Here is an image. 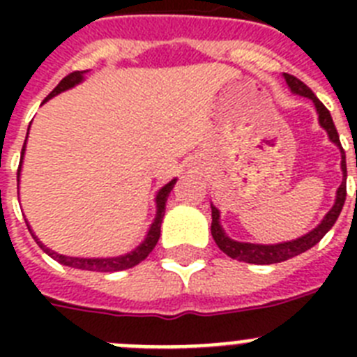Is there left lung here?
<instances>
[{
  "mask_svg": "<svg viewBox=\"0 0 357 357\" xmlns=\"http://www.w3.org/2000/svg\"><path fill=\"white\" fill-rule=\"evenodd\" d=\"M284 78L288 82L289 89L293 93L301 94V96L309 98V100H313L314 107L318 110V119H320V125L327 130L329 134L331 141L334 144H338L340 150H342V169H343V182L342 185L338 188V195H336V202H334L333 209L326 214L324 218V222L317 227L314 230H311L309 234L302 236V238L295 239V241H288V243H279V245H252V243H239L234 241V239L227 238L223 234L222 227H220V213H218L216 207L211 206L213 209V223H211V234H213L214 241L220 247V250L225 252L229 257L232 259L243 261V263H252V264H273V263H282V261H288L295 255L302 254V252L309 250L311 247H314L318 241H320L324 236L327 234L331 230V227L336 223L338 220L340 213L343 209V204H345V197H347V164H345V151H343L342 143H340V135L336 127H334V121L331 118V112L327 110V107L320 102L317 98V94L313 91L309 89L307 85L304 84L302 80H298L293 75H288L284 73Z\"/></svg>",
  "mask_w": 357,
  "mask_h": 357,
  "instance_id": "1",
  "label": "left lung"
}]
</instances>
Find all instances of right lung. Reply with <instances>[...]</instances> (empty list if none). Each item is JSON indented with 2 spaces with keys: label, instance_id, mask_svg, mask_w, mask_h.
Instances as JSON below:
<instances>
[{
  "label": "right lung",
  "instance_id": "add662e5",
  "mask_svg": "<svg viewBox=\"0 0 357 357\" xmlns=\"http://www.w3.org/2000/svg\"><path fill=\"white\" fill-rule=\"evenodd\" d=\"M84 73L85 71L69 73L68 77H64L61 82H59V85H56L55 89L48 94V98H46V100H50V98H53L55 94L62 93V91L69 89V87H73L75 84H78V82L84 78ZM46 100H44V102H46ZM24 144H26V141H24ZM23 153H24V146H23V151H21V160H23ZM19 172H21V164H19V169H17V181H19ZM175 182L176 181H172L169 184L164 185L159 193H157V200H155L157 202V216H155V220H153V223H151L150 230H148L146 239H144V241L141 243L139 247L135 248L134 252H130V254H127V255H121V257H107V259H80V257H68V255L55 254V252H52L50 248L44 247L43 243L37 241L36 236L33 234L31 236H33V239L39 243V247L43 248L46 254L52 255L53 259H56L59 263L66 264V266L78 268V270H89V272H119V270H127V268L135 266V264H139L141 261L146 259L148 254L153 250V247H155L157 241H159L160 223H162L164 211H166V200H168V195H169V191L173 189V185H175ZM28 230H30V227H28Z\"/></svg>",
  "mask_w": 357,
  "mask_h": 357
}]
</instances>
